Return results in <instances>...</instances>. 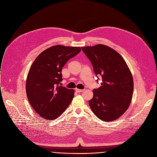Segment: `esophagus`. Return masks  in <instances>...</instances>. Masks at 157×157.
I'll return each instance as SVG.
<instances>
[{
	"instance_id": "obj_1",
	"label": "esophagus",
	"mask_w": 157,
	"mask_h": 157,
	"mask_svg": "<svg viewBox=\"0 0 157 157\" xmlns=\"http://www.w3.org/2000/svg\"><path fill=\"white\" fill-rule=\"evenodd\" d=\"M75 91H76V92H77V93H81V92L83 91H84V90H80V89L75 88Z\"/></svg>"
}]
</instances>
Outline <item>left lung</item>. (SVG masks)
<instances>
[{
    "instance_id": "left-lung-1",
    "label": "left lung",
    "mask_w": 157,
    "mask_h": 157,
    "mask_svg": "<svg viewBox=\"0 0 157 157\" xmlns=\"http://www.w3.org/2000/svg\"><path fill=\"white\" fill-rule=\"evenodd\" d=\"M82 49L96 76L102 78L101 86L93 90L90 107L101 121L116 120L126 111L132 100L134 81L130 69L122 57L109 46L98 44Z\"/></svg>"
}]
</instances>
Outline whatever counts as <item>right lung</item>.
Instances as JSON below:
<instances>
[{
  "mask_svg": "<svg viewBox=\"0 0 157 157\" xmlns=\"http://www.w3.org/2000/svg\"><path fill=\"white\" fill-rule=\"evenodd\" d=\"M81 51L80 47L56 45L43 51L29 70L26 92L29 104L42 118L59 117L71 104L74 90L59 85L62 69Z\"/></svg>",
  "mask_w": 157,
  "mask_h": 157,
  "instance_id": "1",
  "label": "right lung"
}]
</instances>
